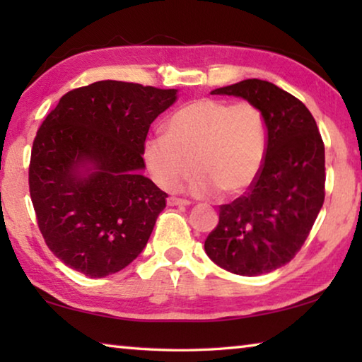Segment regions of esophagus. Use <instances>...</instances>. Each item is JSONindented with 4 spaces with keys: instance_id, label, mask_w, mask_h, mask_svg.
I'll use <instances>...</instances> for the list:
<instances>
[{
    "instance_id": "34e87169",
    "label": "esophagus",
    "mask_w": 362,
    "mask_h": 362,
    "mask_svg": "<svg viewBox=\"0 0 362 362\" xmlns=\"http://www.w3.org/2000/svg\"><path fill=\"white\" fill-rule=\"evenodd\" d=\"M168 204L169 206H188L189 201L182 199V198H177V196H169Z\"/></svg>"
}]
</instances>
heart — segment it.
Masks as SVG:
<instances>
[{
    "label": "heart",
    "mask_w": 362,
    "mask_h": 362,
    "mask_svg": "<svg viewBox=\"0 0 362 362\" xmlns=\"http://www.w3.org/2000/svg\"><path fill=\"white\" fill-rule=\"evenodd\" d=\"M267 153V122L250 102L204 97L187 103L164 122V136L150 137L144 159L153 179L175 189L192 174V192L225 196L246 192L260 174Z\"/></svg>",
    "instance_id": "1"
}]
</instances>
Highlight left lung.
Returning <instances> with one entry per match:
<instances>
[{"mask_svg":"<svg viewBox=\"0 0 362 362\" xmlns=\"http://www.w3.org/2000/svg\"><path fill=\"white\" fill-rule=\"evenodd\" d=\"M260 108L267 122L263 166L247 192L220 206L204 241L209 259L241 276L281 268L302 249L324 203V142L310 110L273 83L244 79L212 90Z\"/></svg>","mask_w":362,"mask_h":362,"instance_id":"8db88e82","label":"left lung"}]
</instances>
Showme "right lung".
I'll return each mask as SVG.
<instances>
[{
	"label": "right lung",
	"instance_id": "1",
	"mask_svg": "<svg viewBox=\"0 0 362 362\" xmlns=\"http://www.w3.org/2000/svg\"><path fill=\"white\" fill-rule=\"evenodd\" d=\"M175 89L97 81L62 95L33 140L30 198L47 247L89 278L118 273L148 243L168 194L142 175L150 124Z\"/></svg>",
	"mask_w": 362,
	"mask_h": 362
}]
</instances>
